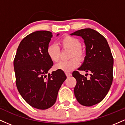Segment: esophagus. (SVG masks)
Wrapping results in <instances>:
<instances>
[{
	"label": "esophagus",
	"instance_id": "1",
	"mask_svg": "<svg viewBox=\"0 0 125 125\" xmlns=\"http://www.w3.org/2000/svg\"><path fill=\"white\" fill-rule=\"evenodd\" d=\"M65 74H66V75H67V77H70V76H71V73H65Z\"/></svg>",
	"mask_w": 125,
	"mask_h": 125
}]
</instances>
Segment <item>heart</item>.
<instances>
[{
  "label": "heart",
  "instance_id": "obj_1",
  "mask_svg": "<svg viewBox=\"0 0 125 125\" xmlns=\"http://www.w3.org/2000/svg\"><path fill=\"white\" fill-rule=\"evenodd\" d=\"M60 44L63 48L71 50L69 56V58L71 59L67 61H60L55 65V68L64 72H70L77 67L79 64L78 60L73 57H75L80 61H82L84 58V54L81 49L82 44L77 38L69 35L65 36L61 38ZM47 54L52 61L57 62L60 59V49L58 45L55 44L49 45L47 48Z\"/></svg>",
  "mask_w": 125,
  "mask_h": 125
}]
</instances>
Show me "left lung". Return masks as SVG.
Returning <instances> with one entry per match:
<instances>
[{
	"label": "left lung",
	"instance_id": "obj_1",
	"mask_svg": "<svg viewBox=\"0 0 125 125\" xmlns=\"http://www.w3.org/2000/svg\"><path fill=\"white\" fill-rule=\"evenodd\" d=\"M82 37L85 45V55L80 71L90 73V79L77 71L73 73L76 79L74 95L83 106H92L103 100L113 81V58L107 40L96 31L85 28L71 33Z\"/></svg>",
	"mask_w": 125,
	"mask_h": 125
}]
</instances>
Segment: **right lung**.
I'll return each mask as SVG.
<instances>
[{
	"mask_svg": "<svg viewBox=\"0 0 125 125\" xmlns=\"http://www.w3.org/2000/svg\"><path fill=\"white\" fill-rule=\"evenodd\" d=\"M52 37V32L47 31L25 36L19 45L13 61L18 92L30 106L41 110L54 104L59 89L67 78L60 70L47 74L53 65L47 54Z\"/></svg>",
	"mask_w": 125,
	"mask_h": 125,
	"instance_id": "1",
	"label": "right lung"
}]
</instances>
